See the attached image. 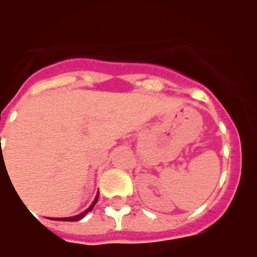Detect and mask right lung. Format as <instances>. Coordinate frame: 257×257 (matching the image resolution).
<instances>
[{
  "label": "right lung",
  "mask_w": 257,
  "mask_h": 257,
  "mask_svg": "<svg viewBox=\"0 0 257 257\" xmlns=\"http://www.w3.org/2000/svg\"><path fill=\"white\" fill-rule=\"evenodd\" d=\"M98 197H99V195H96L95 200H94V201H92V204H91V205L88 206V208L86 209L85 212H83V213H81V214H78V215H74V217H66V218H57V219H59V221H68V222H73V221H79V219H82V218H83V217H85V215L87 214L88 212H91V210H92V208H94V206H95L96 201H98Z\"/></svg>",
  "instance_id": "1"
}]
</instances>
